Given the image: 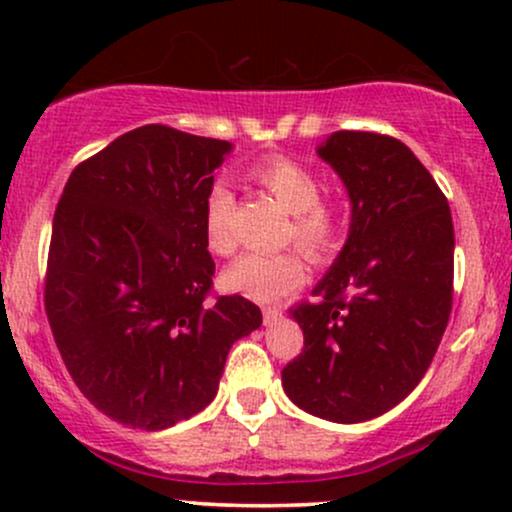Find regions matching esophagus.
<instances>
[{
  "label": "esophagus",
  "instance_id": "esophagus-1",
  "mask_svg": "<svg viewBox=\"0 0 512 512\" xmlns=\"http://www.w3.org/2000/svg\"><path fill=\"white\" fill-rule=\"evenodd\" d=\"M281 317V308H262V320L264 325H274Z\"/></svg>",
  "mask_w": 512,
  "mask_h": 512
}]
</instances>
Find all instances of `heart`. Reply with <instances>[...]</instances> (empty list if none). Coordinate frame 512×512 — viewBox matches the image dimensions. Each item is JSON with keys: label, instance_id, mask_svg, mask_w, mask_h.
<instances>
[{"label": "heart", "instance_id": "heart-1", "mask_svg": "<svg viewBox=\"0 0 512 512\" xmlns=\"http://www.w3.org/2000/svg\"><path fill=\"white\" fill-rule=\"evenodd\" d=\"M264 190L291 214L286 226V243H296L298 250L313 262L330 260L344 238V216L337 204L325 202L322 182L303 163L289 156H269L250 170ZM233 192L223 182H216L204 202V238L211 252L231 255L236 240L231 236ZM305 281V262L296 250L274 252V255L238 257L223 272V286L231 293L269 303L298 289Z\"/></svg>", "mask_w": 512, "mask_h": 512}]
</instances>
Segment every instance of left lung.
<instances>
[{
	"label": "left lung",
	"mask_w": 512,
	"mask_h": 512,
	"mask_svg": "<svg viewBox=\"0 0 512 512\" xmlns=\"http://www.w3.org/2000/svg\"><path fill=\"white\" fill-rule=\"evenodd\" d=\"M351 199L344 250L298 303L303 351L281 370L293 404L337 424L390 411L421 383L452 308L448 199L407 144L334 132L317 149Z\"/></svg>",
	"instance_id": "obj_1"
}]
</instances>
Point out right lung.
Returning a JSON list of instances; mask_svg holds the SVG:
<instances>
[{
	"label": "right lung",
	"instance_id": "1",
	"mask_svg": "<svg viewBox=\"0 0 512 512\" xmlns=\"http://www.w3.org/2000/svg\"><path fill=\"white\" fill-rule=\"evenodd\" d=\"M233 146L166 125L72 170L52 219L45 313L69 375L120 424L161 431L214 399L236 339L262 325L211 296L204 202Z\"/></svg>",
	"mask_w": 512,
	"mask_h": 512
}]
</instances>
